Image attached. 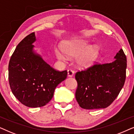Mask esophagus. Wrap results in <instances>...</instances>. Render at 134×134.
Listing matches in <instances>:
<instances>
[{"mask_svg": "<svg viewBox=\"0 0 134 134\" xmlns=\"http://www.w3.org/2000/svg\"><path fill=\"white\" fill-rule=\"evenodd\" d=\"M67 74H68V76H72L74 74V71L72 69H69L67 70Z\"/></svg>", "mask_w": 134, "mask_h": 134, "instance_id": "esophagus-1", "label": "esophagus"}]
</instances>
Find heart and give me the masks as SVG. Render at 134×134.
Returning a JSON list of instances; mask_svg holds the SVG:
<instances>
[{"label":"heart","mask_w":134,"mask_h":134,"mask_svg":"<svg viewBox=\"0 0 134 134\" xmlns=\"http://www.w3.org/2000/svg\"><path fill=\"white\" fill-rule=\"evenodd\" d=\"M88 47L89 44L85 40L70 41L62 44V49H56L55 53L59 59L66 60L68 58L66 54L71 57L76 56L86 49L85 52L83 51L84 52H82V54H80L77 57L76 62L80 67H87L95 61L99 53L97 46H92L89 48Z\"/></svg>","instance_id":"1"}]
</instances>
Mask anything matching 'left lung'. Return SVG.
Returning a JSON list of instances; mask_svg holds the SVG:
<instances>
[{"instance_id": "left-lung-1", "label": "left lung", "mask_w": 134, "mask_h": 134, "mask_svg": "<svg viewBox=\"0 0 134 134\" xmlns=\"http://www.w3.org/2000/svg\"><path fill=\"white\" fill-rule=\"evenodd\" d=\"M115 58L111 63L97 62L76 73L75 97L80 107L87 110L107 108L118 96L125 83L127 58L122 49Z\"/></svg>"}]
</instances>
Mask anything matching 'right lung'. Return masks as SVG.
Segmentation results:
<instances>
[{
	"label": "right lung",
	"instance_id": "1",
	"mask_svg": "<svg viewBox=\"0 0 134 134\" xmlns=\"http://www.w3.org/2000/svg\"><path fill=\"white\" fill-rule=\"evenodd\" d=\"M34 32L23 38L12 55L8 81L12 93L28 107H40L53 97L56 88L67 78V71L53 69L33 51Z\"/></svg>",
	"mask_w": 134,
	"mask_h": 134
}]
</instances>
